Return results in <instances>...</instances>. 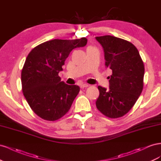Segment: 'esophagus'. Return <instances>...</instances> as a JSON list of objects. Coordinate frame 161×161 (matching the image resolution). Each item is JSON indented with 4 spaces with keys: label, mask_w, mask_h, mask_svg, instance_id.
<instances>
[{
    "label": "esophagus",
    "mask_w": 161,
    "mask_h": 161,
    "mask_svg": "<svg viewBox=\"0 0 161 161\" xmlns=\"http://www.w3.org/2000/svg\"><path fill=\"white\" fill-rule=\"evenodd\" d=\"M80 88L83 89V88H85V87L89 86V85H87V84H80Z\"/></svg>",
    "instance_id": "1"
}]
</instances>
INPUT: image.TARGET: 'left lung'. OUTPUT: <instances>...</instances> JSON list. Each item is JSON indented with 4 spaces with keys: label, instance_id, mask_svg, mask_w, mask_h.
Segmentation results:
<instances>
[{
    "label": "left lung",
    "instance_id": "obj_1",
    "mask_svg": "<svg viewBox=\"0 0 161 161\" xmlns=\"http://www.w3.org/2000/svg\"><path fill=\"white\" fill-rule=\"evenodd\" d=\"M95 38L103 48L106 67L112 70L109 89L98 86L97 108L109 118H121L132 108L142 91L144 63L130 42L111 36Z\"/></svg>",
    "mask_w": 161,
    "mask_h": 161
}]
</instances>
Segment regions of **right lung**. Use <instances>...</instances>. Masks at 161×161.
<instances>
[{"instance_id":"right-lung-1","label":"right lung","mask_w":161,"mask_h":161,"mask_svg":"<svg viewBox=\"0 0 161 161\" xmlns=\"http://www.w3.org/2000/svg\"><path fill=\"white\" fill-rule=\"evenodd\" d=\"M85 37L55 39L37 46L29 53L21 71L22 91L31 109L47 121H56L69 111L80 87L61 81L58 73L70 52L84 47Z\"/></svg>"}]
</instances>
